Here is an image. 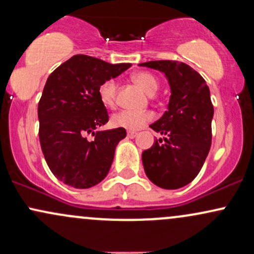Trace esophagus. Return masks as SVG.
Segmentation results:
<instances>
[{
  "instance_id": "34e87169",
  "label": "esophagus",
  "mask_w": 254,
  "mask_h": 254,
  "mask_svg": "<svg viewBox=\"0 0 254 254\" xmlns=\"http://www.w3.org/2000/svg\"><path fill=\"white\" fill-rule=\"evenodd\" d=\"M137 136V131H127V137L130 138H133V137Z\"/></svg>"
}]
</instances>
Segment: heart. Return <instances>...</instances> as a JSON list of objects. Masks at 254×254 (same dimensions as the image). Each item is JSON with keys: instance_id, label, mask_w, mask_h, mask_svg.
I'll return each instance as SVG.
<instances>
[{"instance_id": "b5f03b06", "label": "heart", "mask_w": 254, "mask_h": 254, "mask_svg": "<svg viewBox=\"0 0 254 254\" xmlns=\"http://www.w3.org/2000/svg\"><path fill=\"white\" fill-rule=\"evenodd\" d=\"M133 82H136L148 94H154L159 88V80L155 75L149 71L136 72L132 76ZM118 84L115 78H107L101 82L98 88V95L104 106L113 107L117 103ZM154 119V113L151 111H133L121 110L111 117V124L116 127L136 131L142 129Z\"/></svg>"}]
</instances>
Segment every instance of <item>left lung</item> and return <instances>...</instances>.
Wrapping results in <instances>:
<instances>
[{"mask_svg": "<svg viewBox=\"0 0 254 254\" xmlns=\"http://www.w3.org/2000/svg\"><path fill=\"white\" fill-rule=\"evenodd\" d=\"M139 65L162 71L171 86L168 110L149 127L165 135L142 153L144 172L151 183L176 190L191 183L211 145L214 106L205 80L188 64L178 61H150Z\"/></svg>", "mask_w": 254, "mask_h": 254, "instance_id": "obj_1", "label": "left lung"}]
</instances>
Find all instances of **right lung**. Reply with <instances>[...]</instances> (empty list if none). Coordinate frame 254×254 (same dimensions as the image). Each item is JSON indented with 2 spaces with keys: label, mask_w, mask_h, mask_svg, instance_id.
<instances>
[{
  "label": "right lung",
  "mask_w": 254,
  "mask_h": 254,
  "mask_svg": "<svg viewBox=\"0 0 254 254\" xmlns=\"http://www.w3.org/2000/svg\"><path fill=\"white\" fill-rule=\"evenodd\" d=\"M130 66L76 55L48 77L38 104L39 141L49 168L66 185L88 189L109 173L116 147L127 131H95L109 122L98 88ZM90 133L93 138L88 140Z\"/></svg>",
  "instance_id": "obj_1"
}]
</instances>
